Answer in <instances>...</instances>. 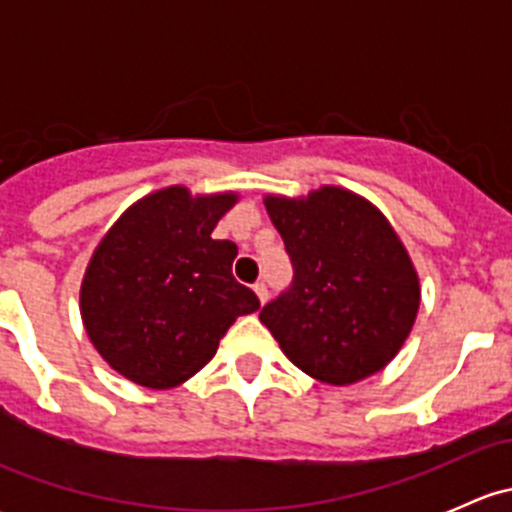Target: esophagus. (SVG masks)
Masks as SVG:
<instances>
[{"label": "esophagus", "instance_id": "obj_1", "mask_svg": "<svg viewBox=\"0 0 512 512\" xmlns=\"http://www.w3.org/2000/svg\"><path fill=\"white\" fill-rule=\"evenodd\" d=\"M252 289H255V294H257V299H260V304H265L267 302V285H265V282H257V285L252 287Z\"/></svg>", "mask_w": 512, "mask_h": 512}]
</instances>
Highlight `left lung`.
I'll return each mask as SVG.
<instances>
[{"instance_id": "obj_1", "label": "left lung", "mask_w": 512, "mask_h": 512, "mask_svg": "<svg viewBox=\"0 0 512 512\" xmlns=\"http://www.w3.org/2000/svg\"><path fill=\"white\" fill-rule=\"evenodd\" d=\"M292 257V287L260 322L297 369L349 386L384 369L409 339L421 285L404 242L376 205L339 185L302 198L265 195Z\"/></svg>"}]
</instances>
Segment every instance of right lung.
Here are the masks:
<instances>
[{
  "instance_id": "right-lung-1",
  "label": "right lung",
  "mask_w": 512,
  "mask_h": 512,
  "mask_svg": "<svg viewBox=\"0 0 512 512\" xmlns=\"http://www.w3.org/2000/svg\"><path fill=\"white\" fill-rule=\"evenodd\" d=\"M237 200L160 188L98 242L81 282V319L103 361L133 384L180 386L213 359L237 317L260 309L232 277L237 245L213 237Z\"/></svg>"
}]
</instances>
